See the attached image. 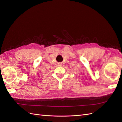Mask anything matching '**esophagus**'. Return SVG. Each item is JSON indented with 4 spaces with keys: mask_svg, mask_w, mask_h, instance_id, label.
Masks as SVG:
<instances>
[{
    "mask_svg": "<svg viewBox=\"0 0 122 122\" xmlns=\"http://www.w3.org/2000/svg\"><path fill=\"white\" fill-rule=\"evenodd\" d=\"M60 66H61V65H60Z\"/></svg>",
    "mask_w": 122,
    "mask_h": 122,
    "instance_id": "esophagus-1",
    "label": "esophagus"
}]
</instances>
